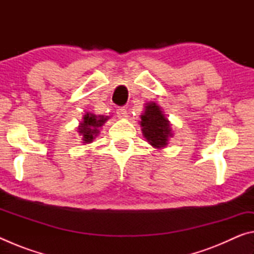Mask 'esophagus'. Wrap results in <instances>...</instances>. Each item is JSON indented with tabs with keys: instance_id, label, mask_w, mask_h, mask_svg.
<instances>
[{
	"instance_id": "obj_1",
	"label": "esophagus",
	"mask_w": 254,
	"mask_h": 254,
	"mask_svg": "<svg viewBox=\"0 0 254 254\" xmlns=\"http://www.w3.org/2000/svg\"><path fill=\"white\" fill-rule=\"evenodd\" d=\"M117 114H118V117H119L120 119L127 118V109H126V107H119V109L117 110Z\"/></svg>"
}]
</instances>
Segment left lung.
<instances>
[{"instance_id":"8db88e82","label":"left lung","mask_w":254,"mask_h":254,"mask_svg":"<svg viewBox=\"0 0 254 254\" xmlns=\"http://www.w3.org/2000/svg\"><path fill=\"white\" fill-rule=\"evenodd\" d=\"M144 109L140 121L143 136L153 148H165L168 144L169 137L173 136L170 122L156 103H147Z\"/></svg>"}]
</instances>
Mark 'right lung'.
I'll use <instances>...</instances> for the list:
<instances>
[{
    "label": "right lung",
    "mask_w": 254,
    "mask_h": 254,
    "mask_svg": "<svg viewBox=\"0 0 254 254\" xmlns=\"http://www.w3.org/2000/svg\"><path fill=\"white\" fill-rule=\"evenodd\" d=\"M107 120L109 117L86 113L83 118V122L78 127V133L83 136V143H91L100 133V127Z\"/></svg>",
    "instance_id": "right-lung-1"
}]
</instances>
